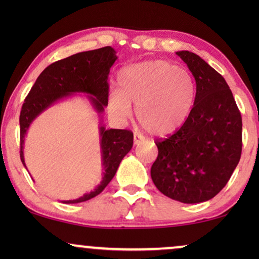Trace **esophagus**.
<instances>
[{"mask_svg": "<svg viewBox=\"0 0 259 259\" xmlns=\"http://www.w3.org/2000/svg\"><path fill=\"white\" fill-rule=\"evenodd\" d=\"M144 140V138L141 137V136H139V134H137V133H134V136H133V141H134V145H138V144H140L141 141Z\"/></svg>", "mask_w": 259, "mask_h": 259, "instance_id": "esophagus-1", "label": "esophagus"}]
</instances>
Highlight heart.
<instances>
[{
	"instance_id": "heart-1",
	"label": "heart",
	"mask_w": 259,
	"mask_h": 259,
	"mask_svg": "<svg viewBox=\"0 0 259 259\" xmlns=\"http://www.w3.org/2000/svg\"><path fill=\"white\" fill-rule=\"evenodd\" d=\"M196 99V82L189 70L165 60L127 66L119 74V91L109 97L114 116L125 120L136 105V118L150 134L175 133L189 118Z\"/></svg>"
}]
</instances>
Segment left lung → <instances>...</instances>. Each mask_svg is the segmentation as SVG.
Here are the masks:
<instances>
[{"mask_svg":"<svg viewBox=\"0 0 259 259\" xmlns=\"http://www.w3.org/2000/svg\"><path fill=\"white\" fill-rule=\"evenodd\" d=\"M196 80L193 108L184 125L157 141L154 185L185 204L210 200L223 190L242 154V116L224 77L189 51L176 53Z\"/></svg>","mask_w":259,"mask_h":259,"instance_id":"8db88e82","label":"left lung"}]
</instances>
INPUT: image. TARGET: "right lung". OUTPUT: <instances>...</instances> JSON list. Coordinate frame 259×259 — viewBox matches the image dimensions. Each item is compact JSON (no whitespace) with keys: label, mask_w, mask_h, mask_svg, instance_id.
Segmentation results:
<instances>
[{"label":"right lung","mask_w":259,"mask_h":259,"mask_svg":"<svg viewBox=\"0 0 259 259\" xmlns=\"http://www.w3.org/2000/svg\"><path fill=\"white\" fill-rule=\"evenodd\" d=\"M118 59L112 47H102L74 54L49 65L42 72L27 95L20 114V157L24 167L23 145L28 130L35 119L49 107L75 94H87L92 107L99 115L102 178L91 192L65 204L90 200L100 194L115 176L120 162L133 146V133L127 130H107L102 121V113L108 105V74ZM28 171V169H27Z\"/></svg>","instance_id":"obj_1"}]
</instances>
